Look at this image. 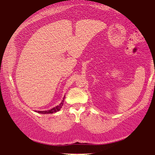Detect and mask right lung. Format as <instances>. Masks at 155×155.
<instances>
[{
	"label": "right lung",
	"instance_id": "right-lung-1",
	"mask_svg": "<svg viewBox=\"0 0 155 155\" xmlns=\"http://www.w3.org/2000/svg\"><path fill=\"white\" fill-rule=\"evenodd\" d=\"M64 98H63V100L62 101V102H61V104L59 105V106H57L56 107H54L53 108H51V110H45V111H39V110H38L37 111V113H39V114H53V113H56L57 111H59V110H60V108H62V106H63V104H64Z\"/></svg>",
	"mask_w": 155,
	"mask_h": 155
}]
</instances>
